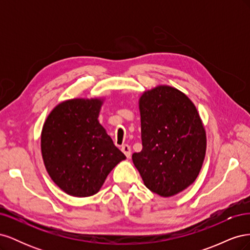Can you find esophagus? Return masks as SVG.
I'll list each match as a JSON object with an SVG mask.
<instances>
[{"instance_id":"obj_1","label":"esophagus","mask_w":250,"mask_h":250,"mask_svg":"<svg viewBox=\"0 0 250 250\" xmlns=\"http://www.w3.org/2000/svg\"><path fill=\"white\" fill-rule=\"evenodd\" d=\"M121 150H122V152L126 155L127 158H129L130 155H131V149H130V146L128 145H123L122 148H121Z\"/></svg>"}]
</instances>
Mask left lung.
<instances>
[{"label":"left lung","instance_id":"left-lung-1","mask_svg":"<svg viewBox=\"0 0 250 250\" xmlns=\"http://www.w3.org/2000/svg\"><path fill=\"white\" fill-rule=\"evenodd\" d=\"M139 107L143 149L132 154V162L151 192L171 197L197 178L206 156V129L194 103L175 87L146 90Z\"/></svg>","mask_w":250,"mask_h":250}]
</instances>
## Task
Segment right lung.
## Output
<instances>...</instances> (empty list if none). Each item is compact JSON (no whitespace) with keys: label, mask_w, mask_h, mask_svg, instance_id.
<instances>
[{"label":"right lung","mask_w":250,"mask_h":250,"mask_svg":"<svg viewBox=\"0 0 250 250\" xmlns=\"http://www.w3.org/2000/svg\"><path fill=\"white\" fill-rule=\"evenodd\" d=\"M103 99H71L59 103L46 119L41 147L44 167L63 192L88 197L126 156L98 121Z\"/></svg>","instance_id":"obj_1"}]
</instances>
